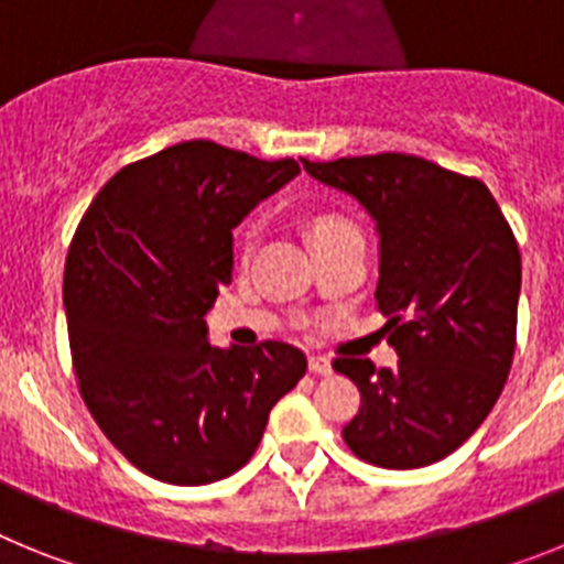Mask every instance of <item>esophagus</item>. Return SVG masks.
I'll list each match as a JSON object with an SVG mask.
<instances>
[{"instance_id":"obj_1","label":"esophagus","mask_w":564,"mask_h":564,"mask_svg":"<svg viewBox=\"0 0 564 564\" xmlns=\"http://www.w3.org/2000/svg\"><path fill=\"white\" fill-rule=\"evenodd\" d=\"M307 367H311V372H316V376H330L333 372L330 358H325V356H311L307 358Z\"/></svg>"}]
</instances>
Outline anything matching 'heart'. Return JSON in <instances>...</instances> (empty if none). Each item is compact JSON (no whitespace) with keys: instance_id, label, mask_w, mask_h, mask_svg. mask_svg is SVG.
Listing matches in <instances>:
<instances>
[{"instance_id":"1","label":"heart","mask_w":564,"mask_h":564,"mask_svg":"<svg viewBox=\"0 0 564 564\" xmlns=\"http://www.w3.org/2000/svg\"><path fill=\"white\" fill-rule=\"evenodd\" d=\"M327 226H336V223H333V220H327V223H318V226H316V231H322V228H327ZM257 223H248V226H246V231H242V246H246V251H248V248H251V242H253V239H257Z\"/></svg>"}]
</instances>
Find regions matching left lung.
Listing matches in <instances>:
<instances>
[{
	"label": "left lung",
	"mask_w": 564,
	"mask_h": 564,
	"mask_svg": "<svg viewBox=\"0 0 564 564\" xmlns=\"http://www.w3.org/2000/svg\"><path fill=\"white\" fill-rule=\"evenodd\" d=\"M302 166L376 223V299L398 352L392 370L370 358L333 361L361 392L344 443L381 468L443 460L486 421L511 370L522 285L514 234L480 181L423 158Z\"/></svg>",
	"instance_id": "obj_1"
}]
</instances>
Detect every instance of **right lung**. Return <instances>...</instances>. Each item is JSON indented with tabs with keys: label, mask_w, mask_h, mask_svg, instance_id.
Segmentation results:
<instances>
[{
	"label": "right lung",
	"mask_w": 564,
	"mask_h": 564,
	"mask_svg": "<svg viewBox=\"0 0 564 564\" xmlns=\"http://www.w3.org/2000/svg\"><path fill=\"white\" fill-rule=\"evenodd\" d=\"M299 163L186 141L129 163L96 194L64 265L69 350L87 410L132 466L206 486L246 466L273 403L305 376L285 341L208 344L234 271V228Z\"/></svg>",
	"instance_id": "add662e5"
}]
</instances>
